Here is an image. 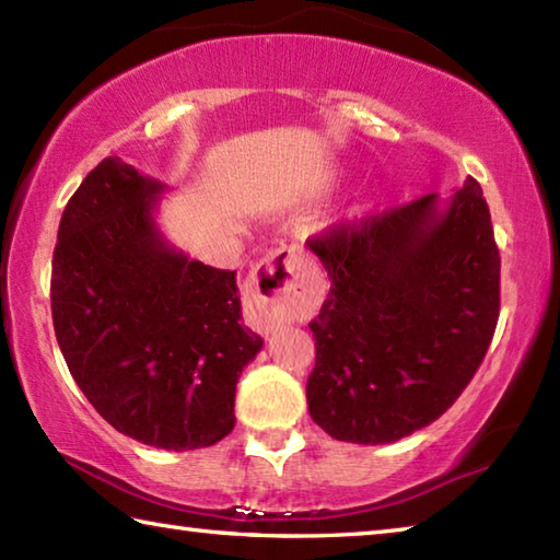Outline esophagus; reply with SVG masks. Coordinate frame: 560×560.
Returning a JSON list of instances; mask_svg holds the SVG:
<instances>
[{"instance_id":"esophagus-1","label":"esophagus","mask_w":560,"mask_h":560,"mask_svg":"<svg viewBox=\"0 0 560 560\" xmlns=\"http://www.w3.org/2000/svg\"><path fill=\"white\" fill-rule=\"evenodd\" d=\"M306 269V257L299 246L281 244L267 254L254 269L252 324L261 330H273L291 316L299 299V279Z\"/></svg>"}]
</instances>
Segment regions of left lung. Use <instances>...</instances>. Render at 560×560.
Wrapping results in <instances>:
<instances>
[{
	"label": "left lung",
	"instance_id": "1",
	"mask_svg": "<svg viewBox=\"0 0 560 560\" xmlns=\"http://www.w3.org/2000/svg\"><path fill=\"white\" fill-rule=\"evenodd\" d=\"M330 293L308 328V412L330 438L397 442L447 412L499 318L501 259L474 177L358 226L311 236Z\"/></svg>",
	"mask_w": 560,
	"mask_h": 560
}]
</instances>
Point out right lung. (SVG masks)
Segmentation results:
<instances>
[{
    "label": "right lung",
    "mask_w": 560,
    "mask_h": 560,
    "mask_svg": "<svg viewBox=\"0 0 560 560\" xmlns=\"http://www.w3.org/2000/svg\"><path fill=\"white\" fill-rule=\"evenodd\" d=\"M165 189L120 158L91 170L61 214L51 316L103 420L185 452L234 430L236 381L264 340L242 326L236 271L189 259L160 232Z\"/></svg>",
    "instance_id": "right-lung-1"
}]
</instances>
